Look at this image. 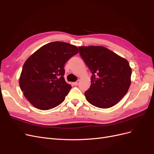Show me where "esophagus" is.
<instances>
[{
	"mask_svg": "<svg viewBox=\"0 0 154 154\" xmlns=\"http://www.w3.org/2000/svg\"><path fill=\"white\" fill-rule=\"evenodd\" d=\"M79 83H80V80H77L76 82H74V83H72V84L74 85H75V86H76V85H78Z\"/></svg>",
	"mask_w": 154,
	"mask_h": 154,
	"instance_id": "34e87169",
	"label": "esophagus"
}]
</instances>
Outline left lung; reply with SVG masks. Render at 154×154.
Segmentation results:
<instances>
[{"instance_id": "left-lung-1", "label": "left lung", "mask_w": 154, "mask_h": 154, "mask_svg": "<svg viewBox=\"0 0 154 154\" xmlns=\"http://www.w3.org/2000/svg\"><path fill=\"white\" fill-rule=\"evenodd\" d=\"M80 54L92 75L85 96L91 104L101 109L115 105L127 94L132 69L127 60L102 46L79 47Z\"/></svg>"}]
</instances>
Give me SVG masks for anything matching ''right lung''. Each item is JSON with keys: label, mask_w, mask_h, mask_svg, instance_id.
I'll list each match as a JSON object with an SVG mask.
<instances>
[{"label": "right lung", "mask_w": 154, "mask_h": 154, "mask_svg": "<svg viewBox=\"0 0 154 154\" xmlns=\"http://www.w3.org/2000/svg\"><path fill=\"white\" fill-rule=\"evenodd\" d=\"M78 53L76 46L53 42L43 45L26 60L19 85L26 99L36 108L49 110L64 101L72 87L65 81L63 67Z\"/></svg>", "instance_id": "obj_1"}]
</instances>
